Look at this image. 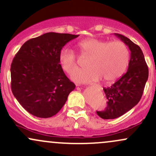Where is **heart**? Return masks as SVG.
Wrapping results in <instances>:
<instances>
[{"label":"heart","instance_id":"obj_1","mask_svg":"<svg viewBox=\"0 0 156 156\" xmlns=\"http://www.w3.org/2000/svg\"><path fill=\"white\" fill-rule=\"evenodd\" d=\"M77 47L82 57H90L87 64L90 69L79 70L72 75L75 81H98L102 78L105 83H112L122 76L129 64V49L121 41L111 42L89 37L78 42ZM59 62L67 74H73L78 69V56L69 49H61Z\"/></svg>","mask_w":156,"mask_h":156}]
</instances>
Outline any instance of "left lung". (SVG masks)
I'll return each instance as SVG.
<instances>
[{
	"label": "left lung",
	"mask_w": 156,
	"mask_h": 156,
	"mask_svg": "<svg viewBox=\"0 0 156 156\" xmlns=\"http://www.w3.org/2000/svg\"><path fill=\"white\" fill-rule=\"evenodd\" d=\"M130 50L128 69L111 87L104 88L107 106L104 110L96 111L103 119H114L123 115L141 100L148 79V66L141 48L128 37L115 33Z\"/></svg>",
	"instance_id": "1"
}]
</instances>
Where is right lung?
I'll return each mask as SVG.
<instances>
[{"label":"right lung","instance_id":"add662e5","mask_svg":"<svg viewBox=\"0 0 156 156\" xmlns=\"http://www.w3.org/2000/svg\"><path fill=\"white\" fill-rule=\"evenodd\" d=\"M78 35L47 32L22 45L11 64V89L30 114L47 119L66 103L74 83L63 71L59 55L65 44Z\"/></svg>","mask_w":156,"mask_h":156}]
</instances>
